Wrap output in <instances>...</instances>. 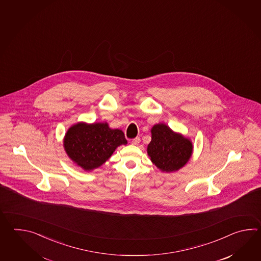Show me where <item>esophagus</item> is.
Here are the masks:
<instances>
[{
  "mask_svg": "<svg viewBox=\"0 0 261 261\" xmlns=\"http://www.w3.org/2000/svg\"><path fill=\"white\" fill-rule=\"evenodd\" d=\"M139 143H140V137L133 139V141H132V144H134V145H137Z\"/></svg>",
  "mask_w": 261,
  "mask_h": 261,
  "instance_id": "34e87169",
  "label": "esophagus"
}]
</instances>
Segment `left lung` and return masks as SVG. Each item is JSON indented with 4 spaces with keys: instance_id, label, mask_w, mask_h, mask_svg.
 <instances>
[{
    "instance_id": "8db88e82",
    "label": "left lung",
    "mask_w": 261,
    "mask_h": 261,
    "mask_svg": "<svg viewBox=\"0 0 261 261\" xmlns=\"http://www.w3.org/2000/svg\"><path fill=\"white\" fill-rule=\"evenodd\" d=\"M151 133L152 140L147 146V153L161 171H177L189 161L193 148L189 139L173 133L165 124L155 125Z\"/></svg>"
}]
</instances>
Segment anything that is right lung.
<instances>
[{
  "label": "right lung",
  "mask_w": 261,
  "mask_h": 261,
  "mask_svg": "<svg viewBox=\"0 0 261 261\" xmlns=\"http://www.w3.org/2000/svg\"><path fill=\"white\" fill-rule=\"evenodd\" d=\"M126 144L122 130L112 129L107 123H78L68 129L64 138L69 158L86 171L100 167L118 145Z\"/></svg>",
  "instance_id": "right-lung-1"
}]
</instances>
